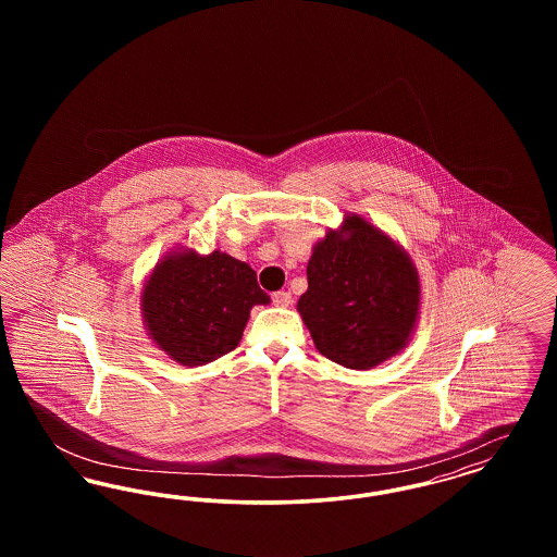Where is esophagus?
I'll use <instances>...</instances> for the list:
<instances>
[{"label":"esophagus","mask_w":557,"mask_h":557,"mask_svg":"<svg viewBox=\"0 0 557 557\" xmlns=\"http://www.w3.org/2000/svg\"><path fill=\"white\" fill-rule=\"evenodd\" d=\"M273 302L277 305V307H288L292 302V294L288 290H280V292H273Z\"/></svg>","instance_id":"esophagus-1"}]
</instances>
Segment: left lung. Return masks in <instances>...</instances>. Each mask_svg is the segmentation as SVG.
Masks as SVG:
<instances>
[{
  "instance_id": "8db88e82",
  "label": "left lung",
  "mask_w": 557,
  "mask_h": 557,
  "mask_svg": "<svg viewBox=\"0 0 557 557\" xmlns=\"http://www.w3.org/2000/svg\"><path fill=\"white\" fill-rule=\"evenodd\" d=\"M307 265L298 311L319 352L348 370H371L407 345L420 309V280L409 257L368 221L345 219Z\"/></svg>"
}]
</instances>
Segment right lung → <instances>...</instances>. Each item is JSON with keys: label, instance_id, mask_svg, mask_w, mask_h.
Segmentation results:
<instances>
[{"label": "right lung", "instance_id": "obj_1", "mask_svg": "<svg viewBox=\"0 0 557 557\" xmlns=\"http://www.w3.org/2000/svg\"><path fill=\"white\" fill-rule=\"evenodd\" d=\"M144 319L154 343L182 366H205L234 350L255 305H267L257 273L214 250L162 261L146 284Z\"/></svg>", "mask_w": 557, "mask_h": 557}]
</instances>
